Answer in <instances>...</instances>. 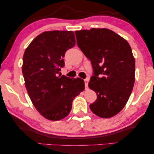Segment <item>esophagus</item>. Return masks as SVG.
I'll return each instance as SVG.
<instances>
[{
  "label": "esophagus",
  "instance_id": "obj_1",
  "mask_svg": "<svg viewBox=\"0 0 154 154\" xmlns=\"http://www.w3.org/2000/svg\"><path fill=\"white\" fill-rule=\"evenodd\" d=\"M84 82H85V88H88V82H89V80H88V79H85V80H84Z\"/></svg>",
  "mask_w": 154,
  "mask_h": 154
}]
</instances>
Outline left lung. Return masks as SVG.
Instances as JSON below:
<instances>
[{
  "label": "left lung",
  "mask_w": 154,
  "mask_h": 154,
  "mask_svg": "<svg viewBox=\"0 0 154 154\" xmlns=\"http://www.w3.org/2000/svg\"><path fill=\"white\" fill-rule=\"evenodd\" d=\"M77 45L91 62L93 75L88 86L97 99L90 109L108 119L125 106L133 89L135 61L127 41L107 29L75 31Z\"/></svg>",
  "instance_id": "8db88e82"
}]
</instances>
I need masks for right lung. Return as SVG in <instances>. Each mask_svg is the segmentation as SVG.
I'll list each match as a JSON object with an SVG mask.
<instances>
[{
    "label": "right lung",
    "mask_w": 154,
    "mask_h": 154,
    "mask_svg": "<svg viewBox=\"0 0 154 154\" xmlns=\"http://www.w3.org/2000/svg\"><path fill=\"white\" fill-rule=\"evenodd\" d=\"M75 44L71 31H52L33 40L23 56L22 73L33 106L44 118L60 121L70 113L73 99L85 88L83 80L59 75L67 50Z\"/></svg>",
    "instance_id": "1"
}]
</instances>
